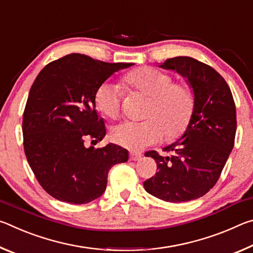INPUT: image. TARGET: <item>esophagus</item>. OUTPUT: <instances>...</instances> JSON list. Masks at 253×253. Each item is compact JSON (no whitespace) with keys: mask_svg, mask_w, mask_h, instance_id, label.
Segmentation results:
<instances>
[{"mask_svg":"<svg viewBox=\"0 0 253 253\" xmlns=\"http://www.w3.org/2000/svg\"><path fill=\"white\" fill-rule=\"evenodd\" d=\"M140 157H142V154H139V153L130 152V154H129V160L130 161H138Z\"/></svg>","mask_w":253,"mask_h":253,"instance_id":"obj_1","label":"esophagus"}]
</instances>
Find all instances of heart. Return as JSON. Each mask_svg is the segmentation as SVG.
Masks as SVG:
<instances>
[{
	"instance_id": "obj_1",
	"label": "heart",
	"mask_w": 253,
	"mask_h": 253,
	"mask_svg": "<svg viewBox=\"0 0 253 253\" xmlns=\"http://www.w3.org/2000/svg\"><path fill=\"white\" fill-rule=\"evenodd\" d=\"M173 77L151 67L132 70L124 77L126 87L149 97L144 122H124L111 130L116 144L131 151H139L156 144L164 137L175 138L183 134L194 110V93L184 83H173ZM121 85L105 83L97 89L95 102L98 110L108 118H116L121 111Z\"/></svg>"
}]
</instances>
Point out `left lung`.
Returning a JSON list of instances; mask_svg holds the SVG:
<instances>
[{"label":"left lung","instance_id":"1","mask_svg":"<svg viewBox=\"0 0 253 253\" xmlns=\"http://www.w3.org/2000/svg\"><path fill=\"white\" fill-rule=\"evenodd\" d=\"M158 67L186 79L194 93V110L181 138L163 148L172 155L145 154L156 161L158 170L144 187L166 202H188L207 194L220 177L234 145L235 105L222 76L199 60L175 57Z\"/></svg>","mask_w":253,"mask_h":253}]
</instances>
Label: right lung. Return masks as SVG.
Listing matches in <instances>:
<instances>
[{
  "label": "right lung",
  "mask_w": 253,
  "mask_h": 253,
  "mask_svg": "<svg viewBox=\"0 0 253 253\" xmlns=\"http://www.w3.org/2000/svg\"><path fill=\"white\" fill-rule=\"evenodd\" d=\"M134 63H108L80 53L50 62L34 80L23 114L24 152L46 193L61 202L84 204L104 194L111 166L128 161V151L102 140L104 121L96 109L97 89Z\"/></svg>",
  "instance_id": "right-lung-1"
}]
</instances>
